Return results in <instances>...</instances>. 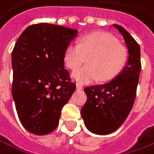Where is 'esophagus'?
<instances>
[{
    "label": "esophagus",
    "instance_id": "1",
    "mask_svg": "<svg viewBox=\"0 0 154 154\" xmlns=\"http://www.w3.org/2000/svg\"><path fill=\"white\" fill-rule=\"evenodd\" d=\"M76 88H77V89H82V84H79V83H77V85H76Z\"/></svg>",
    "mask_w": 154,
    "mask_h": 154
}]
</instances>
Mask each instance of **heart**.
Instances as JSON below:
<instances>
[{"label":"heart","mask_w":154,"mask_h":154,"mask_svg":"<svg viewBox=\"0 0 154 154\" xmlns=\"http://www.w3.org/2000/svg\"><path fill=\"white\" fill-rule=\"evenodd\" d=\"M85 60L88 65L73 72L72 78L80 83H90L98 79L107 82L124 67L127 51L113 36L94 32L83 35L78 44L69 43L65 50L64 61L71 70H76Z\"/></svg>","instance_id":"heart-1"}]
</instances>
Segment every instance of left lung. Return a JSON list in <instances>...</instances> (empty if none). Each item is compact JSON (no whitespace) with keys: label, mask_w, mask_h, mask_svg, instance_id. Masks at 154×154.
Wrapping results in <instances>:
<instances>
[{"label":"left lung","mask_w":154,"mask_h":154,"mask_svg":"<svg viewBox=\"0 0 154 154\" xmlns=\"http://www.w3.org/2000/svg\"><path fill=\"white\" fill-rule=\"evenodd\" d=\"M112 25L124 37L129 58L124 69L112 80L84 89L87 101L81 115L86 128L96 135L112 133L127 119L135 102L141 69L139 44L122 26Z\"/></svg>","instance_id":"obj_1"}]
</instances>
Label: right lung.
Returning a JSON list of instances; mask_svg holds the SVG:
<instances>
[{
	"instance_id": "add662e5",
	"label": "right lung",
	"mask_w": 154,
	"mask_h": 154,
	"mask_svg": "<svg viewBox=\"0 0 154 154\" xmlns=\"http://www.w3.org/2000/svg\"><path fill=\"white\" fill-rule=\"evenodd\" d=\"M77 33L56 24H32L15 43L12 94L21 124L34 135L55 130L61 110L75 91L64 54Z\"/></svg>"
}]
</instances>
